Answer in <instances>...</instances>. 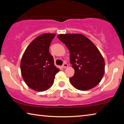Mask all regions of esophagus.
Segmentation results:
<instances>
[{
	"instance_id": "34e87169",
	"label": "esophagus",
	"mask_w": 124,
	"mask_h": 124,
	"mask_svg": "<svg viewBox=\"0 0 124 124\" xmlns=\"http://www.w3.org/2000/svg\"><path fill=\"white\" fill-rule=\"evenodd\" d=\"M62 68H67V67H68V64L67 63H64L62 65Z\"/></svg>"
}]
</instances>
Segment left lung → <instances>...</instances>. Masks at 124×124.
Listing matches in <instances>:
<instances>
[{"instance_id": "8db88e82", "label": "left lung", "mask_w": 124, "mask_h": 124, "mask_svg": "<svg viewBox=\"0 0 124 124\" xmlns=\"http://www.w3.org/2000/svg\"><path fill=\"white\" fill-rule=\"evenodd\" d=\"M57 38L70 52V62L75 70L70 78L72 85L82 91L95 87L104 73V58L95 44L81 34H61Z\"/></svg>"}]
</instances>
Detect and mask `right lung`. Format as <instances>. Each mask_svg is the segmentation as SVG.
Wrapping results in <instances>:
<instances>
[{
	"label": "right lung",
	"mask_w": 124,
	"mask_h": 124,
	"mask_svg": "<svg viewBox=\"0 0 124 124\" xmlns=\"http://www.w3.org/2000/svg\"><path fill=\"white\" fill-rule=\"evenodd\" d=\"M44 33L31 42L23 54L20 63L23 79L28 87L37 91H44L51 87L60 70L54 64L49 47L55 36Z\"/></svg>",
	"instance_id": "1"
}]
</instances>
